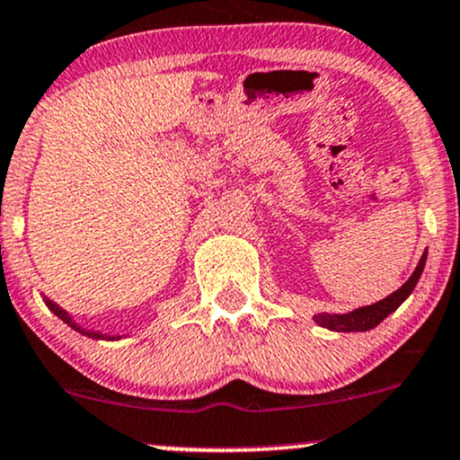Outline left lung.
I'll use <instances>...</instances> for the list:
<instances>
[{"instance_id": "obj_1", "label": "left lung", "mask_w": 460, "mask_h": 460, "mask_svg": "<svg viewBox=\"0 0 460 460\" xmlns=\"http://www.w3.org/2000/svg\"><path fill=\"white\" fill-rule=\"evenodd\" d=\"M424 264H426V252L422 253V258H420L418 267H415L411 278H409L407 282L396 290V293H392L390 296H385V299H381L379 304L358 307V310L349 312V314H316L314 321L321 327L332 329V332H368V329H375L383 318H387L394 310H398V305H401L402 301L413 293L415 284H418L420 275L424 271Z\"/></svg>"}]
</instances>
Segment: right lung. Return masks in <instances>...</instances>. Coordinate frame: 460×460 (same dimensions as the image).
<instances>
[{
	"mask_svg": "<svg viewBox=\"0 0 460 460\" xmlns=\"http://www.w3.org/2000/svg\"><path fill=\"white\" fill-rule=\"evenodd\" d=\"M47 305H49V307H51V312H53V314H56V316H59V318H62V321H64V323H66V325H70V327H73V329H75V332L84 333V336H88V338H96V340H120V336H107V333H101V332H88V329H81V327L77 325V323H75V321H73V318H70V316L66 314V312H64V310H62V307H59V305H56V304H53V301H49V299H47Z\"/></svg>",
	"mask_w": 460,
	"mask_h": 460,
	"instance_id": "right-lung-1",
	"label": "right lung"
}]
</instances>
